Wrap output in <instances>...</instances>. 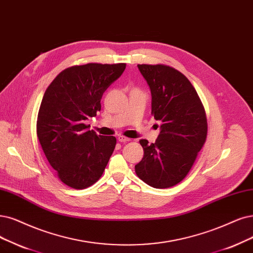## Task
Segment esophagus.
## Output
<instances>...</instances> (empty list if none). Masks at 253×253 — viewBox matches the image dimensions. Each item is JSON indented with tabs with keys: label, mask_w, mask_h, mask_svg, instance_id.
Masks as SVG:
<instances>
[{
	"label": "esophagus",
	"mask_w": 253,
	"mask_h": 253,
	"mask_svg": "<svg viewBox=\"0 0 253 253\" xmlns=\"http://www.w3.org/2000/svg\"><path fill=\"white\" fill-rule=\"evenodd\" d=\"M118 141L121 142V143H126V142H129V141H130V138H128V137H126V136H123V135H120V136L118 137Z\"/></svg>",
	"instance_id": "34e87169"
}]
</instances>
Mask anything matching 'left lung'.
Segmentation results:
<instances>
[{"label": "left lung", "instance_id": "8db88e82", "mask_svg": "<svg viewBox=\"0 0 253 253\" xmlns=\"http://www.w3.org/2000/svg\"><path fill=\"white\" fill-rule=\"evenodd\" d=\"M137 68L151 90V115L162 125L155 143L139 141L144 157L135 165V173L155 189L171 188L188 175L207 141V115L182 73L165 64Z\"/></svg>", "mask_w": 253, "mask_h": 253}]
</instances>
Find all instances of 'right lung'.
<instances>
[{
    "label": "right lung",
    "mask_w": 253,
    "mask_h": 253,
    "mask_svg": "<svg viewBox=\"0 0 253 253\" xmlns=\"http://www.w3.org/2000/svg\"><path fill=\"white\" fill-rule=\"evenodd\" d=\"M126 63H87L59 73L44 91L36 132L58 178L82 190L99 180L115 150V136L98 135L84 122L101 110V99Z\"/></svg>",
    "instance_id": "1"
}]
</instances>
